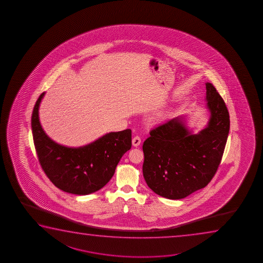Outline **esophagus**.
Here are the masks:
<instances>
[{
	"instance_id": "esophagus-1",
	"label": "esophagus",
	"mask_w": 263,
	"mask_h": 263,
	"mask_svg": "<svg viewBox=\"0 0 263 263\" xmlns=\"http://www.w3.org/2000/svg\"><path fill=\"white\" fill-rule=\"evenodd\" d=\"M132 144H133L134 146L135 147H137V146H139L141 144V138L140 137L137 136V137H134L133 139H132Z\"/></svg>"
}]
</instances>
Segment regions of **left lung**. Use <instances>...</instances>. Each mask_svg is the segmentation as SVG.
<instances>
[{"instance_id":"1","label":"left lung","mask_w":263,"mask_h":263,"mask_svg":"<svg viewBox=\"0 0 263 263\" xmlns=\"http://www.w3.org/2000/svg\"><path fill=\"white\" fill-rule=\"evenodd\" d=\"M209 124L199 133L187 129L183 117L150 131L143 144V174L148 187L170 199H181L205 187L218 169L227 144L230 119L212 83H205Z\"/></svg>"}]
</instances>
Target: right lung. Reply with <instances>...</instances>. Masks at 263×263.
<instances>
[{"instance_id": "obj_1", "label": "right lung", "mask_w": 263, "mask_h": 263, "mask_svg": "<svg viewBox=\"0 0 263 263\" xmlns=\"http://www.w3.org/2000/svg\"><path fill=\"white\" fill-rule=\"evenodd\" d=\"M44 95L37 99L31 117L33 140L44 173L55 187L68 193L88 195L101 190L131 148V130L106 134L81 147H66L47 137L40 125L39 108Z\"/></svg>"}]
</instances>
